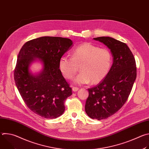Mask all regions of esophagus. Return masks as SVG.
I'll return each instance as SVG.
<instances>
[{
  "label": "esophagus",
  "mask_w": 149,
  "mask_h": 149,
  "mask_svg": "<svg viewBox=\"0 0 149 149\" xmlns=\"http://www.w3.org/2000/svg\"><path fill=\"white\" fill-rule=\"evenodd\" d=\"M72 91H74V92H76V91H77L78 90H79V88H78V87H72Z\"/></svg>",
  "instance_id": "1"
}]
</instances>
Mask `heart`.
<instances>
[{"mask_svg": "<svg viewBox=\"0 0 149 149\" xmlns=\"http://www.w3.org/2000/svg\"><path fill=\"white\" fill-rule=\"evenodd\" d=\"M112 55L106 48H100L90 42L77 47L72 56L62 55L59 61V68L63 76L71 79L77 72L80 66L81 72L73 81L77 84H97L103 80L110 70Z\"/></svg>", "mask_w": 149, "mask_h": 149, "instance_id": "obj_1", "label": "heart"}]
</instances>
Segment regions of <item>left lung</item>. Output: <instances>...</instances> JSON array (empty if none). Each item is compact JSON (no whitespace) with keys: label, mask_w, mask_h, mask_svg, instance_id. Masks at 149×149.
I'll list each match as a JSON object with an SVG mask.
<instances>
[{"label":"left lung","mask_w":149,"mask_h":149,"mask_svg":"<svg viewBox=\"0 0 149 149\" xmlns=\"http://www.w3.org/2000/svg\"><path fill=\"white\" fill-rule=\"evenodd\" d=\"M110 50L113 63L108 75L89 88L85 110L93 119L107 118L117 113L128 98L137 76L134 57L129 47L109 36L94 38Z\"/></svg>","instance_id":"8db88e82"}]
</instances>
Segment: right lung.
<instances>
[{
    "label": "right lung",
    "instance_id": "obj_1",
    "mask_svg": "<svg viewBox=\"0 0 149 149\" xmlns=\"http://www.w3.org/2000/svg\"><path fill=\"white\" fill-rule=\"evenodd\" d=\"M72 44L68 38L42 36L28 41L20 50L14 71L16 86L28 107L42 117L61 116L63 102L72 94L59 68V59ZM37 58L43 67L33 74L30 66Z\"/></svg>",
    "mask_w": 149,
    "mask_h": 149
}]
</instances>
